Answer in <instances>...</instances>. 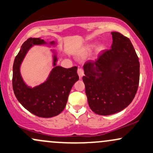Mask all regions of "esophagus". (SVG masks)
Here are the masks:
<instances>
[{
  "label": "esophagus",
  "instance_id": "1",
  "mask_svg": "<svg viewBox=\"0 0 153 153\" xmlns=\"http://www.w3.org/2000/svg\"><path fill=\"white\" fill-rule=\"evenodd\" d=\"M77 73H78V75L79 76V78H82L84 75V71L83 69H82V68H78V70H77Z\"/></svg>",
  "mask_w": 153,
  "mask_h": 153
}]
</instances>
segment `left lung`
I'll use <instances>...</instances> for the list:
<instances>
[{
  "label": "left lung",
  "mask_w": 153,
  "mask_h": 153,
  "mask_svg": "<svg viewBox=\"0 0 153 153\" xmlns=\"http://www.w3.org/2000/svg\"><path fill=\"white\" fill-rule=\"evenodd\" d=\"M112 44L84 64L88 104L99 115L122 111L132 102L139 83V61L128 37L112 32Z\"/></svg>",
  "instance_id": "1"
}]
</instances>
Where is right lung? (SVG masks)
Masks as SVG:
<instances>
[{
  "label": "right lung",
  "mask_w": 153,
  "mask_h": 153,
  "mask_svg": "<svg viewBox=\"0 0 153 153\" xmlns=\"http://www.w3.org/2000/svg\"><path fill=\"white\" fill-rule=\"evenodd\" d=\"M42 44L43 39L29 38L22 44L13 65L12 86L16 98L24 108L36 116L48 118L57 115L65 109L71 90L79 76L76 66H55L45 82L34 88L26 86L19 72L20 64L32 45ZM56 60L55 57V65Z\"/></svg>",
  "instance_id": "obj_1"
}]
</instances>
